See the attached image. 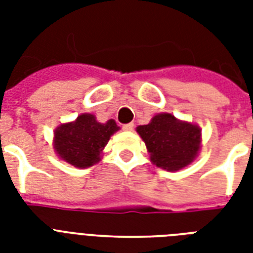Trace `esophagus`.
<instances>
[{
  "mask_svg": "<svg viewBox=\"0 0 253 253\" xmlns=\"http://www.w3.org/2000/svg\"><path fill=\"white\" fill-rule=\"evenodd\" d=\"M123 130H125V131H132V130H134V123H127V125H123Z\"/></svg>",
  "mask_w": 253,
  "mask_h": 253,
  "instance_id": "esophagus-1",
  "label": "esophagus"
}]
</instances>
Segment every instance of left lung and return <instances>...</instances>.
<instances>
[{
    "label": "left lung",
    "mask_w": 253,
    "mask_h": 253,
    "mask_svg": "<svg viewBox=\"0 0 253 253\" xmlns=\"http://www.w3.org/2000/svg\"><path fill=\"white\" fill-rule=\"evenodd\" d=\"M154 166L177 172L190 166L200 154L202 134L198 125L177 119L169 113L154 115L148 125L136 127Z\"/></svg>",
    "instance_id": "1"
}]
</instances>
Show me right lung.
I'll list each match as a JSON object with an SVG mask.
<instances>
[{
    "mask_svg": "<svg viewBox=\"0 0 253 253\" xmlns=\"http://www.w3.org/2000/svg\"><path fill=\"white\" fill-rule=\"evenodd\" d=\"M119 127L114 119L106 123L95 115L83 113L72 122L61 123L53 131V150L57 158L76 168H89L101 162L102 152Z\"/></svg>",
    "mask_w": 253,
    "mask_h": 253,
    "instance_id": "add662e5",
    "label": "right lung"
}]
</instances>
